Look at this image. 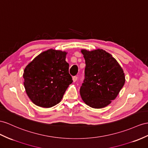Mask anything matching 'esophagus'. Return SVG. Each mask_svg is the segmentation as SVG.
Returning a JSON list of instances; mask_svg holds the SVG:
<instances>
[{
	"label": "esophagus",
	"mask_w": 148,
	"mask_h": 148,
	"mask_svg": "<svg viewBox=\"0 0 148 148\" xmlns=\"http://www.w3.org/2000/svg\"><path fill=\"white\" fill-rule=\"evenodd\" d=\"M73 80L74 82H75L77 80V76H74L73 77Z\"/></svg>",
	"instance_id": "1"
}]
</instances>
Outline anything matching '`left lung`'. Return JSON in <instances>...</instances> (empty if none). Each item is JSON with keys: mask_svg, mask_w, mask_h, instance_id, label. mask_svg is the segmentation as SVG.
I'll return each mask as SVG.
<instances>
[{"mask_svg": "<svg viewBox=\"0 0 148 148\" xmlns=\"http://www.w3.org/2000/svg\"><path fill=\"white\" fill-rule=\"evenodd\" d=\"M81 52L86 62L84 79L80 88L82 99L93 108L107 106L124 84L123 70L110 54L102 49Z\"/></svg>", "mask_w": 148, "mask_h": 148, "instance_id": "8db88e82", "label": "left lung"}]
</instances>
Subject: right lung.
Returning a JSON list of instances; mask_svg holds the SVG:
<instances>
[{
	"instance_id": "right-lung-1",
	"label": "right lung",
	"mask_w": 148,
	"mask_h": 148,
	"mask_svg": "<svg viewBox=\"0 0 148 148\" xmlns=\"http://www.w3.org/2000/svg\"><path fill=\"white\" fill-rule=\"evenodd\" d=\"M66 55L65 52L49 49L37 56L25 68V91L38 106L51 108L58 104L73 82Z\"/></svg>"
}]
</instances>
